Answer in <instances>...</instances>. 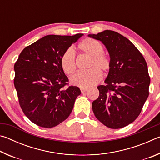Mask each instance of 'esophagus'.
Segmentation results:
<instances>
[{
    "instance_id": "34e87169",
    "label": "esophagus",
    "mask_w": 160,
    "mask_h": 160,
    "mask_svg": "<svg viewBox=\"0 0 160 160\" xmlns=\"http://www.w3.org/2000/svg\"><path fill=\"white\" fill-rule=\"evenodd\" d=\"M88 90V88H80V91H81V92H82V93L85 92Z\"/></svg>"
}]
</instances>
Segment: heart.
Wrapping results in <instances>:
<instances>
[{"label":"heart","instance_id":"obj_1","mask_svg":"<svg viewBox=\"0 0 160 160\" xmlns=\"http://www.w3.org/2000/svg\"><path fill=\"white\" fill-rule=\"evenodd\" d=\"M80 52L90 56L88 68V70L75 72L70 78L72 85L80 88L95 85L102 78V73L106 72L111 68V60L109 56L103 52L104 47L101 43L91 38H86L78 45ZM61 66L63 72L70 75L76 68L75 55L71 48H68L64 51L61 58Z\"/></svg>","mask_w":160,"mask_h":160}]
</instances>
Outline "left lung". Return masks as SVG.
Here are the masks:
<instances>
[{
  "mask_svg": "<svg viewBox=\"0 0 160 160\" xmlns=\"http://www.w3.org/2000/svg\"><path fill=\"white\" fill-rule=\"evenodd\" d=\"M88 37L104 44L111 60L105 85L97 87L99 96L92 104L93 112L108 128H123L138 118L148 97L147 63L133 44L118 32L104 30Z\"/></svg>",
  "mask_w": 160,
  "mask_h": 160,
  "instance_id": "obj_1",
  "label": "left lung"
}]
</instances>
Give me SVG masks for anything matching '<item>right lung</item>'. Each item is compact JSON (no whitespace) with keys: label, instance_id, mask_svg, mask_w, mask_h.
I'll list each match as a JSON object with an SVG mask.
<instances>
[{"label":"right lung","instance_id":"obj_1","mask_svg":"<svg viewBox=\"0 0 160 160\" xmlns=\"http://www.w3.org/2000/svg\"><path fill=\"white\" fill-rule=\"evenodd\" d=\"M82 35H47L24 48L15 63L19 103L36 125L53 128L66 120L73 109L81 92L76 86H68L61 58Z\"/></svg>","mask_w":160,"mask_h":160}]
</instances>
